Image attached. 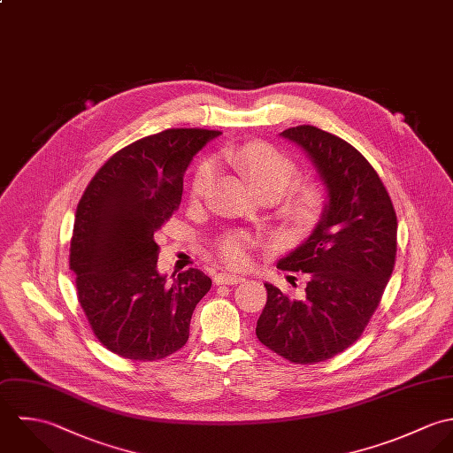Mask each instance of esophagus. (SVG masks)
Instances as JSON below:
<instances>
[{
  "label": "esophagus",
  "instance_id": "1",
  "mask_svg": "<svg viewBox=\"0 0 453 453\" xmlns=\"http://www.w3.org/2000/svg\"><path fill=\"white\" fill-rule=\"evenodd\" d=\"M245 278L242 274H233V273H219L215 274V283L217 285H236L242 283Z\"/></svg>",
  "mask_w": 453,
  "mask_h": 453
}]
</instances>
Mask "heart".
Wrapping results in <instances>:
<instances>
[{
  "mask_svg": "<svg viewBox=\"0 0 453 453\" xmlns=\"http://www.w3.org/2000/svg\"><path fill=\"white\" fill-rule=\"evenodd\" d=\"M226 159L250 181L259 196L270 194L278 197L296 175V165L292 159L263 142H252L243 147L227 150ZM211 177V165L203 163L192 179V197H199L208 188ZM324 201L326 196L322 187L313 181H304L292 187L288 192L285 211L297 226H311L319 219L324 208ZM250 238L247 234L233 233L220 242L219 252L226 265L242 268L247 265Z\"/></svg>",
  "mask_w": 453,
  "mask_h": 453,
  "instance_id": "obj_1",
  "label": "heart"
}]
</instances>
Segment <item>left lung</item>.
Returning a JSON list of instances; mask_svg holds the SVG:
<instances>
[{
	"label": "left lung",
	"instance_id": "obj_1",
	"mask_svg": "<svg viewBox=\"0 0 453 453\" xmlns=\"http://www.w3.org/2000/svg\"><path fill=\"white\" fill-rule=\"evenodd\" d=\"M297 145L326 188L311 234L278 261L280 270L310 273L303 299L273 283L256 334L296 364L326 361L361 338L395 263L397 219L387 188L357 149L315 126L280 133Z\"/></svg>",
	"mask_w": 453,
	"mask_h": 453
}]
</instances>
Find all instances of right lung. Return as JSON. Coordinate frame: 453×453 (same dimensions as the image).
Here are the masks:
<instances>
[{"label": "right lung", "instance_id": "1", "mask_svg": "<svg viewBox=\"0 0 453 453\" xmlns=\"http://www.w3.org/2000/svg\"><path fill=\"white\" fill-rule=\"evenodd\" d=\"M220 131L166 129L111 156L75 213L70 270L92 333L110 352L159 361L187 343L196 304L211 280L188 268L157 270L154 233L179 208L183 173Z\"/></svg>", "mask_w": 453, "mask_h": 453}]
</instances>
